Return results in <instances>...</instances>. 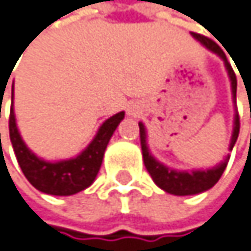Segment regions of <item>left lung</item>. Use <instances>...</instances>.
I'll list each match as a JSON object with an SVG mask.
<instances>
[{
	"instance_id": "1",
	"label": "left lung",
	"mask_w": 251,
	"mask_h": 251,
	"mask_svg": "<svg viewBox=\"0 0 251 251\" xmlns=\"http://www.w3.org/2000/svg\"><path fill=\"white\" fill-rule=\"evenodd\" d=\"M192 35L196 40H200L205 47H208L210 50H213L214 53H217V55L225 61L226 70H227L229 77H230V81H232V94H234V101H237V75H235L234 70H232L230 64L227 62L226 55L223 53V50L211 38H208L205 35L196 34V32H192ZM138 126H140V141H141V150H143L144 165H146L149 174L151 176L153 181L160 189H164L165 192L173 193V195H178V196L195 195V193H201L204 190H208L222 177V174H223V171H225V168L227 165L229 156L223 160L222 164H219L217 167H214L211 170L192 171V173H187V171H174V170H170V168L164 167L162 164H159L157 160L150 154V151L147 149V144H146V129H144V125L143 123H138ZM238 134H240V114L237 111V114H235V125H234V134H232V140H230L229 150H232V147H234V144H235V141L238 138Z\"/></svg>"
}]
</instances>
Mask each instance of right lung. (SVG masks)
<instances>
[{"instance_id":"obj_1","label":"right lung","mask_w":251,"mask_h":251,"mask_svg":"<svg viewBox=\"0 0 251 251\" xmlns=\"http://www.w3.org/2000/svg\"><path fill=\"white\" fill-rule=\"evenodd\" d=\"M11 101H13V89H11ZM123 117L125 113L120 111L113 117H110L108 120H105L102 123V126L100 128L97 137L94 138V141L77 157L51 164V162H46L43 159H38L25 146V143L19 135V131H17L13 105H11L10 117H8L10 141L22 173L35 189L49 195L68 196L80 190H84L94 183L101 168L107 144Z\"/></svg>"}]
</instances>
